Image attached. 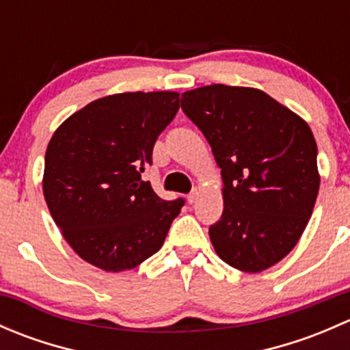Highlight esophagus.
I'll return each mask as SVG.
<instances>
[{"instance_id": "esophagus-1", "label": "esophagus", "mask_w": 350, "mask_h": 350, "mask_svg": "<svg viewBox=\"0 0 350 350\" xmlns=\"http://www.w3.org/2000/svg\"><path fill=\"white\" fill-rule=\"evenodd\" d=\"M198 195H200V193H198V189L195 188V189H191V193H189V195H188V201H189V203H195V201L198 200Z\"/></svg>"}]
</instances>
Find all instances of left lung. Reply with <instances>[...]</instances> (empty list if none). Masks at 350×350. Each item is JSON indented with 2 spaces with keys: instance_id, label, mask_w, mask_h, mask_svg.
I'll list each match as a JSON object with an SVG mask.
<instances>
[{
  "instance_id": "obj_1",
  "label": "left lung",
  "mask_w": 350,
  "mask_h": 350,
  "mask_svg": "<svg viewBox=\"0 0 350 350\" xmlns=\"http://www.w3.org/2000/svg\"><path fill=\"white\" fill-rule=\"evenodd\" d=\"M224 179V213L210 227L221 260L260 273L301 237L320 188L317 142L298 115L254 88L211 86L181 94Z\"/></svg>"
}]
</instances>
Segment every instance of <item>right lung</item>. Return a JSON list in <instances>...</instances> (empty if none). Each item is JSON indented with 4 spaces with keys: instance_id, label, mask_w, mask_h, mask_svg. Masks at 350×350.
<instances>
[{
    "instance_id": "add662e5",
    "label": "right lung",
    "mask_w": 350,
    "mask_h": 350,
    "mask_svg": "<svg viewBox=\"0 0 350 350\" xmlns=\"http://www.w3.org/2000/svg\"><path fill=\"white\" fill-rule=\"evenodd\" d=\"M178 109L172 91L113 94L70 115L52 135L44 196L67 243L86 262L120 273L164 243L185 200L159 198L142 172Z\"/></svg>"
}]
</instances>
